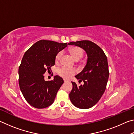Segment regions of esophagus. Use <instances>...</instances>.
Instances as JSON below:
<instances>
[{
	"label": "esophagus",
	"mask_w": 134,
	"mask_h": 134,
	"mask_svg": "<svg viewBox=\"0 0 134 134\" xmlns=\"http://www.w3.org/2000/svg\"><path fill=\"white\" fill-rule=\"evenodd\" d=\"M64 82H67V81H68L67 80H65V79H64Z\"/></svg>",
	"instance_id": "esophagus-1"
}]
</instances>
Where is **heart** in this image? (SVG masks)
<instances>
[{"label":"heart","mask_w":134,"mask_h":134,"mask_svg":"<svg viewBox=\"0 0 134 134\" xmlns=\"http://www.w3.org/2000/svg\"><path fill=\"white\" fill-rule=\"evenodd\" d=\"M70 53L75 60H79L83 57V51L82 49L79 48V47H73L70 49ZM63 54L62 51H60L55 56V62L58 63L60 62L61 57H62ZM58 73L60 76L65 79H69L71 76L75 74V70L74 69H69V68L63 67L58 70Z\"/></svg>","instance_id":"1"}]
</instances>
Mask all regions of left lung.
Masks as SVG:
<instances>
[{
  "mask_svg": "<svg viewBox=\"0 0 134 134\" xmlns=\"http://www.w3.org/2000/svg\"><path fill=\"white\" fill-rule=\"evenodd\" d=\"M68 44L80 47L87 55L85 68L75 76L79 82L83 81L84 85L77 86L75 82H71L70 99L77 108H90L98 102L105 91L109 74L107 57L100 47L90 41L71 42Z\"/></svg>",
  "mask_w": 134,
  "mask_h": 134,
  "instance_id": "obj_1",
  "label": "left lung"
}]
</instances>
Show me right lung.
Instances as JSON below:
<instances>
[{
	"instance_id": "right-lung-1",
	"label": "right lung",
	"mask_w": 134,
	"mask_h": 134,
	"mask_svg": "<svg viewBox=\"0 0 134 134\" xmlns=\"http://www.w3.org/2000/svg\"><path fill=\"white\" fill-rule=\"evenodd\" d=\"M67 45L40 40L25 53L19 67V85L24 98L33 107L45 108L54 102L64 81L59 76H54L53 80L45 81L44 74L55 65L57 54Z\"/></svg>"
}]
</instances>
